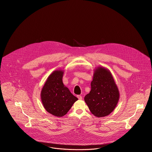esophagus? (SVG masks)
<instances>
[{"label": "esophagus", "instance_id": "34e87169", "mask_svg": "<svg viewBox=\"0 0 152 152\" xmlns=\"http://www.w3.org/2000/svg\"><path fill=\"white\" fill-rule=\"evenodd\" d=\"M77 98L78 99H82V96L81 95H77Z\"/></svg>", "mask_w": 152, "mask_h": 152}]
</instances>
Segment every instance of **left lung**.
<instances>
[{
    "label": "left lung",
    "mask_w": 152,
    "mask_h": 152,
    "mask_svg": "<svg viewBox=\"0 0 152 152\" xmlns=\"http://www.w3.org/2000/svg\"><path fill=\"white\" fill-rule=\"evenodd\" d=\"M91 87L89 93L84 98L91 112L98 118L108 116L119 99V89L110 71L98 66L94 70Z\"/></svg>",
    "instance_id": "left-lung-1"
}]
</instances>
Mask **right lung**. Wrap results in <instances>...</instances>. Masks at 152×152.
<instances>
[{
  "instance_id": "add662e5",
  "label": "right lung",
  "mask_w": 152,
  "mask_h": 152,
  "mask_svg": "<svg viewBox=\"0 0 152 152\" xmlns=\"http://www.w3.org/2000/svg\"><path fill=\"white\" fill-rule=\"evenodd\" d=\"M63 74L62 69L53 71L47 78L40 94L44 108L57 117L64 116L78 100L64 85Z\"/></svg>"
}]
</instances>
